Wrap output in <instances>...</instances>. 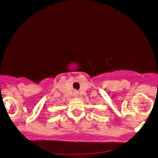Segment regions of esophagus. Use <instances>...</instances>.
<instances>
[{
	"label": "esophagus",
	"instance_id": "34e87169",
	"mask_svg": "<svg viewBox=\"0 0 158 158\" xmlns=\"http://www.w3.org/2000/svg\"><path fill=\"white\" fill-rule=\"evenodd\" d=\"M74 95H75L76 97H77V96L78 95V92H74Z\"/></svg>",
	"mask_w": 158,
	"mask_h": 158
}]
</instances>
